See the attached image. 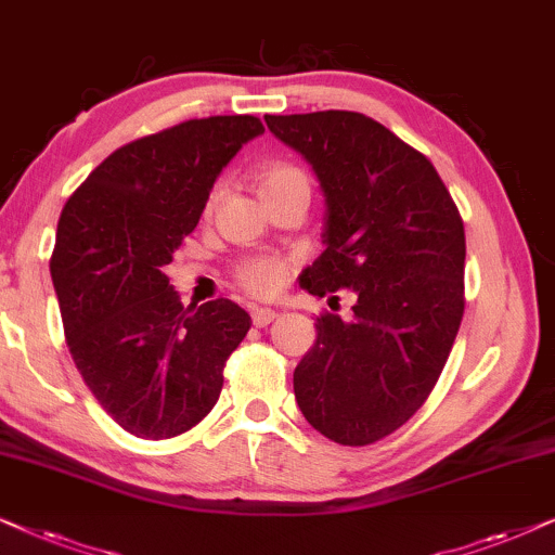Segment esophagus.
<instances>
[{
	"mask_svg": "<svg viewBox=\"0 0 555 555\" xmlns=\"http://www.w3.org/2000/svg\"><path fill=\"white\" fill-rule=\"evenodd\" d=\"M276 317L279 314L269 307H254V309H250V320H254L256 327H266V324H271L273 320H276Z\"/></svg>",
	"mask_w": 555,
	"mask_h": 555,
	"instance_id": "34e87169",
	"label": "esophagus"
}]
</instances>
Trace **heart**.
<instances>
[{
    "label": "heart",
    "mask_w": 555,
    "mask_h": 555,
    "mask_svg": "<svg viewBox=\"0 0 555 555\" xmlns=\"http://www.w3.org/2000/svg\"><path fill=\"white\" fill-rule=\"evenodd\" d=\"M309 190V182L301 169L286 162H269L256 172L258 197H271L286 190ZM238 282L246 292L256 297H271L282 289L286 282V266L276 258H248L238 269Z\"/></svg>",
    "instance_id": "obj_1"
}]
</instances>
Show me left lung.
<instances>
[{
	"instance_id": "obj_1",
	"label": "left lung",
	"mask_w": 555,
	"mask_h": 555,
	"mask_svg": "<svg viewBox=\"0 0 555 555\" xmlns=\"http://www.w3.org/2000/svg\"><path fill=\"white\" fill-rule=\"evenodd\" d=\"M266 127L307 159L324 197V250L301 286L354 294L350 320L317 317L294 396L327 439L373 444L421 409L460 332V210L431 162L371 116L317 111L266 116Z\"/></svg>"
}]
</instances>
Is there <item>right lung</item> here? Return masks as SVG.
I'll return each instance as SVG.
<instances>
[{"label":"right lung","mask_w":555,"mask_h":555,"mask_svg":"<svg viewBox=\"0 0 555 555\" xmlns=\"http://www.w3.org/2000/svg\"><path fill=\"white\" fill-rule=\"evenodd\" d=\"M261 134L256 116L192 118L108 154L65 203L50 258L65 337L86 386L134 437L201 424L250 330L231 299L184 309L165 269L223 167Z\"/></svg>","instance_id":"1"}]
</instances>
